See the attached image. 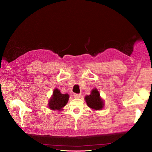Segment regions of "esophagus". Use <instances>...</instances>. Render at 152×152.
<instances>
[{
    "mask_svg": "<svg viewBox=\"0 0 152 152\" xmlns=\"http://www.w3.org/2000/svg\"><path fill=\"white\" fill-rule=\"evenodd\" d=\"M81 94H77V93H74L73 94V96L75 98H80Z\"/></svg>",
    "mask_w": 152,
    "mask_h": 152,
    "instance_id": "esophagus-1",
    "label": "esophagus"
}]
</instances>
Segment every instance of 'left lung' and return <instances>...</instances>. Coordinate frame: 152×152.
Segmentation results:
<instances>
[{
    "label": "left lung",
    "instance_id": "obj_1",
    "mask_svg": "<svg viewBox=\"0 0 152 152\" xmlns=\"http://www.w3.org/2000/svg\"><path fill=\"white\" fill-rule=\"evenodd\" d=\"M87 106L93 110H102L103 107V102L100 98V94L98 91L94 89L91 92L89 96L85 97Z\"/></svg>",
    "mask_w": 152,
    "mask_h": 152
}]
</instances>
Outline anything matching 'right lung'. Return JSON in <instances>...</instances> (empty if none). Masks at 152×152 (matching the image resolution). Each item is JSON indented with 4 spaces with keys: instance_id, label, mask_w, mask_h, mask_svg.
<instances>
[{
    "instance_id": "obj_1",
    "label": "right lung",
    "mask_w": 152,
    "mask_h": 152,
    "mask_svg": "<svg viewBox=\"0 0 152 152\" xmlns=\"http://www.w3.org/2000/svg\"><path fill=\"white\" fill-rule=\"evenodd\" d=\"M69 98L68 94H61L58 89H54L53 95L49 103V107L51 110H61L66 104Z\"/></svg>"
}]
</instances>
